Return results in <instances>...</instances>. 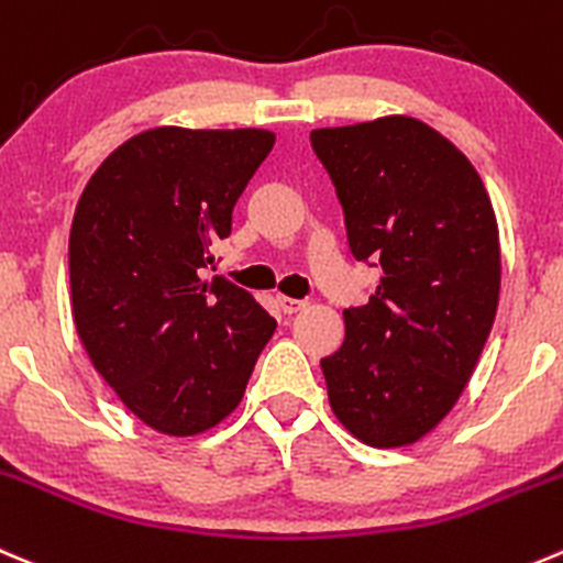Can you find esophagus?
Segmentation results:
<instances>
[{
	"mask_svg": "<svg viewBox=\"0 0 563 563\" xmlns=\"http://www.w3.org/2000/svg\"><path fill=\"white\" fill-rule=\"evenodd\" d=\"M305 305H308V302H302V299H291V297H277V308H280L283 313H286V316H291V313H299V310H305Z\"/></svg>",
	"mask_w": 563,
	"mask_h": 563,
	"instance_id": "esophagus-1",
	"label": "esophagus"
}]
</instances>
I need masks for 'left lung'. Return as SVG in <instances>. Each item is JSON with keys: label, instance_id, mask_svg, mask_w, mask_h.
Listing matches in <instances>:
<instances>
[{"label": "left lung", "instance_id": "obj_1", "mask_svg": "<svg viewBox=\"0 0 563 563\" xmlns=\"http://www.w3.org/2000/svg\"><path fill=\"white\" fill-rule=\"evenodd\" d=\"M335 184L349 250L379 261L346 338L321 360L343 429L374 449L427 438L454 409L493 330L500 236L482 176L438 129L387 114L310 131Z\"/></svg>", "mask_w": 563, "mask_h": 563}]
</instances>
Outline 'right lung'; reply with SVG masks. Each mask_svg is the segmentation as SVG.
<instances>
[{
	"label": "right lung",
	"mask_w": 563,
	"mask_h": 563,
	"mask_svg": "<svg viewBox=\"0 0 563 563\" xmlns=\"http://www.w3.org/2000/svg\"><path fill=\"white\" fill-rule=\"evenodd\" d=\"M275 134L156 125L112 151L70 225V310L92 368L145 427L195 438L239 407L277 321L203 269Z\"/></svg>",
	"instance_id": "1"
}]
</instances>
